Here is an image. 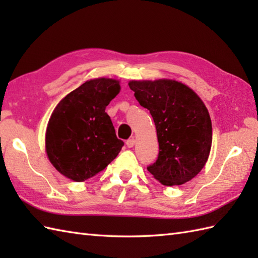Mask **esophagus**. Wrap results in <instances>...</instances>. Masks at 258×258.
Instances as JSON below:
<instances>
[{
    "label": "esophagus",
    "instance_id": "1",
    "mask_svg": "<svg viewBox=\"0 0 258 258\" xmlns=\"http://www.w3.org/2000/svg\"><path fill=\"white\" fill-rule=\"evenodd\" d=\"M134 145H135V140L134 139H130V140L126 141V146L130 147V149H131V147H133Z\"/></svg>",
    "mask_w": 258,
    "mask_h": 258
}]
</instances>
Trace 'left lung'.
Returning a JSON list of instances; mask_svg holds the SVG:
<instances>
[{
	"mask_svg": "<svg viewBox=\"0 0 258 258\" xmlns=\"http://www.w3.org/2000/svg\"><path fill=\"white\" fill-rule=\"evenodd\" d=\"M128 85L156 126L160 153L147 171L166 186L188 182L204 167L212 146V122L204 103L176 81H132Z\"/></svg>",
	"mask_w": 258,
	"mask_h": 258,
	"instance_id": "1",
	"label": "left lung"
}]
</instances>
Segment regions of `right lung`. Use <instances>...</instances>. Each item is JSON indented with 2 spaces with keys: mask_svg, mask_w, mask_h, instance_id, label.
<instances>
[{
  "mask_svg": "<svg viewBox=\"0 0 258 258\" xmlns=\"http://www.w3.org/2000/svg\"><path fill=\"white\" fill-rule=\"evenodd\" d=\"M118 81L85 82L65 96L54 109L46 130V153L53 166L75 182L103 171L122 150L105 112L119 92Z\"/></svg>",
  "mask_w": 258,
  "mask_h": 258,
  "instance_id": "right-lung-1",
  "label": "right lung"
}]
</instances>
